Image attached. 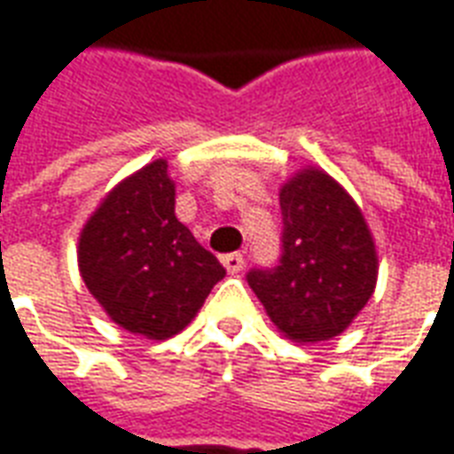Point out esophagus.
<instances>
[{
	"label": "esophagus",
	"instance_id": "esophagus-1",
	"mask_svg": "<svg viewBox=\"0 0 454 454\" xmlns=\"http://www.w3.org/2000/svg\"><path fill=\"white\" fill-rule=\"evenodd\" d=\"M222 266H224L230 273H239L244 269V254L239 252L224 254V256H222Z\"/></svg>",
	"mask_w": 454,
	"mask_h": 454
}]
</instances>
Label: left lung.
<instances>
[{"label": "left lung", "instance_id": "obj_1", "mask_svg": "<svg viewBox=\"0 0 454 454\" xmlns=\"http://www.w3.org/2000/svg\"><path fill=\"white\" fill-rule=\"evenodd\" d=\"M281 256L247 281L271 323L294 342L340 335L372 298L376 252L364 215L345 188L317 168L281 188Z\"/></svg>", "mask_w": 454, "mask_h": 454}]
</instances>
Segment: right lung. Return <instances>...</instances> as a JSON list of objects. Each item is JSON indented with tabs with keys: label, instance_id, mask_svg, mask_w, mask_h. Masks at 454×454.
I'll use <instances>...</instances> for the list:
<instances>
[{
	"label": "right lung",
	"instance_id": "obj_1",
	"mask_svg": "<svg viewBox=\"0 0 454 454\" xmlns=\"http://www.w3.org/2000/svg\"><path fill=\"white\" fill-rule=\"evenodd\" d=\"M82 281L124 330L149 340L181 333L224 266L176 217L163 159L137 170L102 200L80 234Z\"/></svg>",
	"mask_w": 454,
	"mask_h": 454
}]
</instances>
